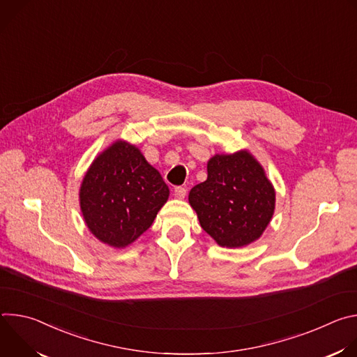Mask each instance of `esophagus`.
I'll return each mask as SVG.
<instances>
[{
    "label": "esophagus",
    "mask_w": 357,
    "mask_h": 357,
    "mask_svg": "<svg viewBox=\"0 0 357 357\" xmlns=\"http://www.w3.org/2000/svg\"><path fill=\"white\" fill-rule=\"evenodd\" d=\"M174 193H175V196H176L178 199H183V197L186 196V189L182 188V186H176V188L174 189Z\"/></svg>",
    "instance_id": "esophagus-1"
}]
</instances>
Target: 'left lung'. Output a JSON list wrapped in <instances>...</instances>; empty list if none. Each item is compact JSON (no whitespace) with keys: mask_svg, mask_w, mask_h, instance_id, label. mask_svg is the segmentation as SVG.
<instances>
[{"mask_svg":"<svg viewBox=\"0 0 357 357\" xmlns=\"http://www.w3.org/2000/svg\"><path fill=\"white\" fill-rule=\"evenodd\" d=\"M202 229L222 247L256 241L275 209V190L263 167L247 151L216 154L208 162V179L189 192Z\"/></svg>","mask_w":357,"mask_h":357,"instance_id":"left-lung-1","label":"left lung"}]
</instances>
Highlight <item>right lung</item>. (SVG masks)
<instances>
[{"mask_svg": "<svg viewBox=\"0 0 357 357\" xmlns=\"http://www.w3.org/2000/svg\"><path fill=\"white\" fill-rule=\"evenodd\" d=\"M168 196L160 172L126 141H116L93 161L79 193L89 230L114 248L148 230Z\"/></svg>", "mask_w": 357, "mask_h": 357, "instance_id": "right-lung-1", "label": "right lung"}]
</instances>
